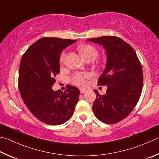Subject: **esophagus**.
I'll list each match as a JSON object with an SVG mask.
<instances>
[{
	"mask_svg": "<svg viewBox=\"0 0 159 159\" xmlns=\"http://www.w3.org/2000/svg\"><path fill=\"white\" fill-rule=\"evenodd\" d=\"M80 93H84L86 92V91H87V90L84 89H80Z\"/></svg>",
	"mask_w": 159,
	"mask_h": 159,
	"instance_id": "1",
	"label": "esophagus"
}]
</instances>
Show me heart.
<instances>
[{
  "label": "heart",
  "mask_w": 159,
  "mask_h": 159,
  "mask_svg": "<svg viewBox=\"0 0 159 159\" xmlns=\"http://www.w3.org/2000/svg\"><path fill=\"white\" fill-rule=\"evenodd\" d=\"M78 51L85 61L93 60L98 56V50L91 44H83L78 47ZM66 57V53L63 52L60 57V62L63 63ZM91 77L88 72H76L71 77V82L78 87H85L87 84V80Z\"/></svg>",
  "instance_id": "heart-1"
}]
</instances>
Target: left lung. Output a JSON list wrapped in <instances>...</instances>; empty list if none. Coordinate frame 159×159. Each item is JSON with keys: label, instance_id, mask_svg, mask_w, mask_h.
<instances>
[{"label": "left lung", "instance_id": "8db88e82", "mask_svg": "<svg viewBox=\"0 0 159 159\" xmlns=\"http://www.w3.org/2000/svg\"><path fill=\"white\" fill-rule=\"evenodd\" d=\"M88 40L103 45L107 64L98 78V86H107L104 95L95 90L93 111L100 121L114 124L129 116L140 99L143 86V72L133 47L120 38L102 36Z\"/></svg>", "mask_w": 159, "mask_h": 159}]
</instances>
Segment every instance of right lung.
Returning a JSON list of instances; mask_svg holds the SVG:
<instances>
[{
    "label": "right lung",
    "mask_w": 159,
    "mask_h": 159,
    "mask_svg": "<svg viewBox=\"0 0 159 159\" xmlns=\"http://www.w3.org/2000/svg\"><path fill=\"white\" fill-rule=\"evenodd\" d=\"M76 40L44 37L31 44L22 56L18 87L28 109L44 124L57 126L68 121L79 101L80 90L67 85L63 91L52 87L60 73V54Z\"/></svg>",
    "instance_id": "1"
}]
</instances>
